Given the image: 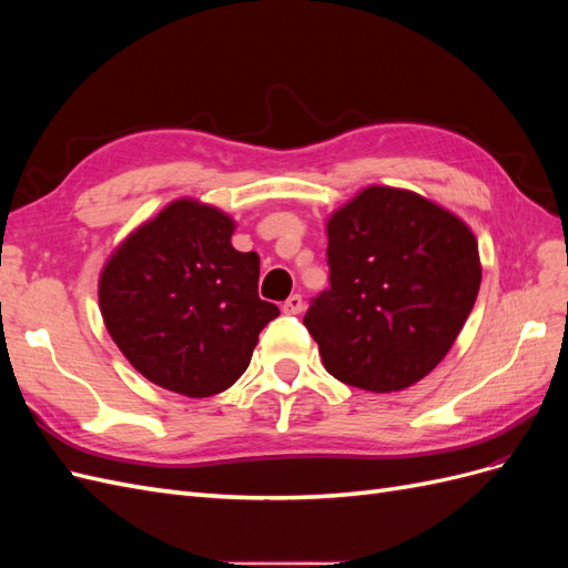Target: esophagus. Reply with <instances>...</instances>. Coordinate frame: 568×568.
<instances>
[{
	"mask_svg": "<svg viewBox=\"0 0 568 568\" xmlns=\"http://www.w3.org/2000/svg\"><path fill=\"white\" fill-rule=\"evenodd\" d=\"M303 307H305L303 296H301V294H294V296H288V298H286V303H284V313H286V315H298V313H303Z\"/></svg>",
	"mask_w": 568,
	"mask_h": 568,
	"instance_id": "obj_1",
	"label": "esophagus"
}]
</instances>
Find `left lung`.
Segmentation results:
<instances>
[{"label":"left lung","mask_w":568,"mask_h":568,"mask_svg":"<svg viewBox=\"0 0 568 568\" xmlns=\"http://www.w3.org/2000/svg\"><path fill=\"white\" fill-rule=\"evenodd\" d=\"M332 286L303 322L334 379L393 393L438 367L480 286L471 227L440 203L369 184L326 217Z\"/></svg>","instance_id":"obj_1"}]
</instances>
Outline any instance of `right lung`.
<instances>
[{"label": "right lung", "instance_id": "right-lung-1", "mask_svg": "<svg viewBox=\"0 0 568 568\" xmlns=\"http://www.w3.org/2000/svg\"><path fill=\"white\" fill-rule=\"evenodd\" d=\"M234 230L215 205L170 201L99 274L101 317L120 353L151 384L186 398L227 390L280 315L257 296L261 257L232 246Z\"/></svg>", "mask_w": 568, "mask_h": 568}]
</instances>
